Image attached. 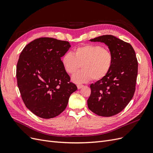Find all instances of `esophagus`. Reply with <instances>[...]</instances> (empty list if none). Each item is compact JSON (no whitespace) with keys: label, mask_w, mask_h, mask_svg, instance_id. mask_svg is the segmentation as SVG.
I'll return each mask as SVG.
<instances>
[{"label":"esophagus","mask_w":153,"mask_h":153,"mask_svg":"<svg viewBox=\"0 0 153 153\" xmlns=\"http://www.w3.org/2000/svg\"><path fill=\"white\" fill-rule=\"evenodd\" d=\"M77 89L79 90V89H81V88H82V87H84V86L82 85H77Z\"/></svg>","instance_id":"obj_1"}]
</instances>
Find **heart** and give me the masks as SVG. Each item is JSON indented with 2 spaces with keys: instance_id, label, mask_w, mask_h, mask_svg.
<instances>
[{
  "instance_id": "heart-1",
  "label": "heart",
  "mask_w": 153,
  "mask_h": 153,
  "mask_svg": "<svg viewBox=\"0 0 153 153\" xmlns=\"http://www.w3.org/2000/svg\"><path fill=\"white\" fill-rule=\"evenodd\" d=\"M65 71L74 74L80 67L82 69L72 77V81L77 84L91 80H100L111 69L113 63L112 53L98 44H86L76 48L74 55L67 53L62 58Z\"/></svg>"
}]
</instances>
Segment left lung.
Here are the masks:
<instances>
[{
	"label": "left lung",
	"mask_w": 153,
	"mask_h": 153,
	"mask_svg": "<svg viewBox=\"0 0 153 153\" xmlns=\"http://www.w3.org/2000/svg\"><path fill=\"white\" fill-rule=\"evenodd\" d=\"M90 41L107 45L113 63L105 77L90 85L88 107L98 116H114L125 109L134 95L138 72L135 52L131 44L114 36H102Z\"/></svg>",
	"instance_id": "8db88e82"
}]
</instances>
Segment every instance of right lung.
Returning a JSON list of instances; mask_svg holds the SVG:
<instances>
[{
  "label": "right lung",
  "instance_id": "right-lung-1",
  "mask_svg": "<svg viewBox=\"0 0 153 153\" xmlns=\"http://www.w3.org/2000/svg\"><path fill=\"white\" fill-rule=\"evenodd\" d=\"M70 48L67 41L41 37L28 44L19 55L18 86L25 105L38 117L50 119L61 114L77 89L61 60Z\"/></svg>",
  "mask_w": 153,
  "mask_h": 153
}]
</instances>
